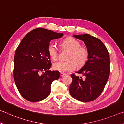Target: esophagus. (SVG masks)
I'll return each mask as SVG.
<instances>
[{"label":"esophagus","mask_w":124,"mask_h":124,"mask_svg":"<svg viewBox=\"0 0 124 124\" xmlns=\"http://www.w3.org/2000/svg\"><path fill=\"white\" fill-rule=\"evenodd\" d=\"M60 76L61 77H63L64 76H65V73H60Z\"/></svg>","instance_id":"34e87169"}]
</instances>
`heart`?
<instances>
[{
	"label": "heart",
	"instance_id": "heart-1",
	"mask_svg": "<svg viewBox=\"0 0 124 124\" xmlns=\"http://www.w3.org/2000/svg\"><path fill=\"white\" fill-rule=\"evenodd\" d=\"M64 48L69 51L66 61H59L54 63L53 70L61 73L73 71L76 66H82L85 64L89 57V52L85 48L81 47V43L76 39L68 37L60 42ZM47 52L52 59L56 60L58 56V51L54 43H50L47 47Z\"/></svg>",
	"mask_w": 124,
	"mask_h": 124
}]
</instances>
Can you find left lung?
<instances>
[{
  "instance_id": "obj_1",
  "label": "left lung",
  "mask_w": 124,
  "mask_h": 124,
  "mask_svg": "<svg viewBox=\"0 0 124 124\" xmlns=\"http://www.w3.org/2000/svg\"><path fill=\"white\" fill-rule=\"evenodd\" d=\"M84 41L89 52L88 60L77 72L85 78L71 74L72 82L69 92L73 98L82 102H89L102 93L109 76L110 59L107 48L102 41L88 34L73 35Z\"/></svg>"
}]
</instances>
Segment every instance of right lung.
Returning a JSON list of instances; mask_svg holds the SVG:
<instances>
[{
    "instance_id": "obj_1",
    "label": "right lung",
    "mask_w": 124,
    "mask_h": 124,
    "mask_svg": "<svg viewBox=\"0 0 124 124\" xmlns=\"http://www.w3.org/2000/svg\"><path fill=\"white\" fill-rule=\"evenodd\" d=\"M62 36L38 28L28 32L17 48L14 78L18 92L27 100L35 102L46 98L52 83L60 77L59 71L49 70L52 64L47 47L52 40Z\"/></svg>"
}]
</instances>
